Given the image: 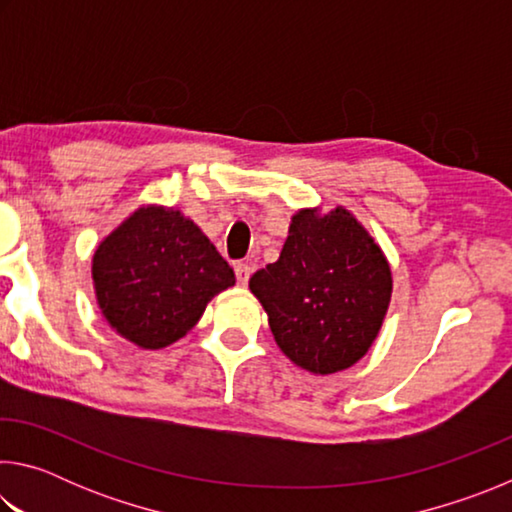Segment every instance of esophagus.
Wrapping results in <instances>:
<instances>
[{"label": "esophagus", "instance_id": "34e87169", "mask_svg": "<svg viewBox=\"0 0 512 512\" xmlns=\"http://www.w3.org/2000/svg\"><path fill=\"white\" fill-rule=\"evenodd\" d=\"M250 273H253V268H250L248 264H237L235 266V275H237V282L241 284V287H246V284H248Z\"/></svg>", "mask_w": 512, "mask_h": 512}]
</instances>
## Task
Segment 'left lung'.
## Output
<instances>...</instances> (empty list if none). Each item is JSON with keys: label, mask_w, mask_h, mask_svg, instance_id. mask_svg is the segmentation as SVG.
<instances>
[{"label": "left lung", "mask_w": 512, "mask_h": 512, "mask_svg": "<svg viewBox=\"0 0 512 512\" xmlns=\"http://www.w3.org/2000/svg\"><path fill=\"white\" fill-rule=\"evenodd\" d=\"M277 348L314 375L357 363L375 343L393 293L391 264L350 210L291 216L280 259L250 277Z\"/></svg>", "instance_id": "left-lung-1"}]
</instances>
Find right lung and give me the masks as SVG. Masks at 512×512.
<instances>
[{
  "instance_id": "right-lung-1",
  "label": "right lung",
  "mask_w": 512,
  "mask_h": 512,
  "mask_svg": "<svg viewBox=\"0 0 512 512\" xmlns=\"http://www.w3.org/2000/svg\"><path fill=\"white\" fill-rule=\"evenodd\" d=\"M97 305L108 325L142 350H162L192 329L235 273L180 210L142 205L92 257Z\"/></svg>"
}]
</instances>
